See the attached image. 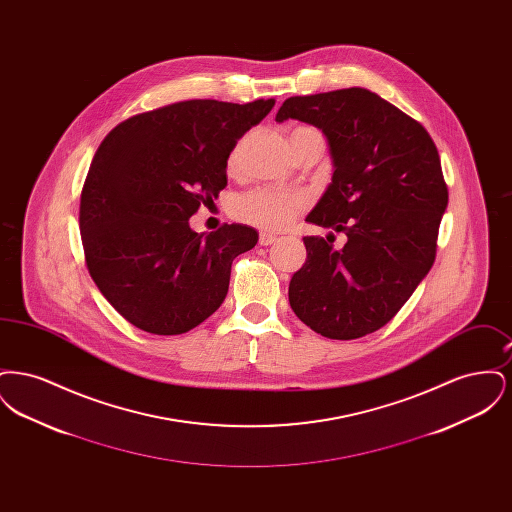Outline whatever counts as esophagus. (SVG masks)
Here are the masks:
<instances>
[{"mask_svg": "<svg viewBox=\"0 0 512 512\" xmlns=\"http://www.w3.org/2000/svg\"><path fill=\"white\" fill-rule=\"evenodd\" d=\"M278 242V238L276 236H272V234H267V232H263L261 236H259V244L261 245H272Z\"/></svg>", "mask_w": 512, "mask_h": 512, "instance_id": "obj_1", "label": "esophagus"}]
</instances>
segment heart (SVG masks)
<instances>
[{
    "label": "heart",
    "mask_w": 512,
    "mask_h": 512,
    "mask_svg": "<svg viewBox=\"0 0 512 512\" xmlns=\"http://www.w3.org/2000/svg\"><path fill=\"white\" fill-rule=\"evenodd\" d=\"M305 128L307 126H299L295 130H305ZM244 142L245 140H240L228 155L230 171H234L240 163ZM303 207H305V199L301 195L282 194L272 190H253L249 194L240 195L234 201V215L236 219L247 222L251 226H257L261 230L278 232L288 228L303 211Z\"/></svg>",
    "instance_id": "obj_1"
}]
</instances>
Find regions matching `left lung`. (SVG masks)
I'll return each instance as SVG.
<instances>
[{
	"label": "left lung",
	"instance_id": "8db88e82",
	"mask_svg": "<svg viewBox=\"0 0 512 512\" xmlns=\"http://www.w3.org/2000/svg\"><path fill=\"white\" fill-rule=\"evenodd\" d=\"M320 128L334 176L309 222L345 244L305 236L307 261L292 276L290 305L311 330L355 340L388 324L436 261L447 207L438 147L426 128L365 88L288 98L276 121Z\"/></svg>",
	"mask_w": 512,
	"mask_h": 512
}]
</instances>
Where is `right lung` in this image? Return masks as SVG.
Wrapping results in <instances>:
<instances>
[{"label": "right lung", "instance_id": "right-lung-1", "mask_svg": "<svg viewBox=\"0 0 512 512\" xmlns=\"http://www.w3.org/2000/svg\"><path fill=\"white\" fill-rule=\"evenodd\" d=\"M274 99H190L134 115L99 144L80 194L86 267L136 328L176 336L224 301L232 261L259 236L244 224L197 234L190 217L226 188L232 147Z\"/></svg>", "mask_w": 512, "mask_h": 512}]
</instances>
